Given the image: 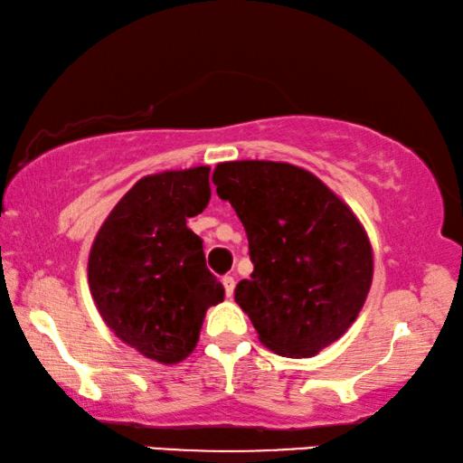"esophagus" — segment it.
<instances>
[{
    "mask_svg": "<svg viewBox=\"0 0 463 463\" xmlns=\"http://www.w3.org/2000/svg\"><path fill=\"white\" fill-rule=\"evenodd\" d=\"M222 284H224L226 297H232V292H234V276H224L222 278Z\"/></svg>",
    "mask_w": 463,
    "mask_h": 463,
    "instance_id": "esophagus-1",
    "label": "esophagus"
}]
</instances>
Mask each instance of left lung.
<instances>
[{
  "instance_id": "8db88e82",
  "label": "left lung",
  "mask_w": 463,
  "mask_h": 463,
  "mask_svg": "<svg viewBox=\"0 0 463 463\" xmlns=\"http://www.w3.org/2000/svg\"><path fill=\"white\" fill-rule=\"evenodd\" d=\"M212 181L245 226L253 274L234 300L263 346L309 358L340 340L373 282L371 241L348 203L288 163H220Z\"/></svg>"
}]
</instances>
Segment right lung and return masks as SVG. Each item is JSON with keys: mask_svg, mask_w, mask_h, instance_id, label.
Masks as SVG:
<instances>
[{"mask_svg": "<svg viewBox=\"0 0 463 463\" xmlns=\"http://www.w3.org/2000/svg\"><path fill=\"white\" fill-rule=\"evenodd\" d=\"M210 166L146 175L117 202L88 255V286L109 329L139 354L177 364L192 354L205 311L224 300L187 229L210 202Z\"/></svg>", "mask_w": 463, "mask_h": 463, "instance_id": "add662e5", "label": "right lung"}]
</instances>
